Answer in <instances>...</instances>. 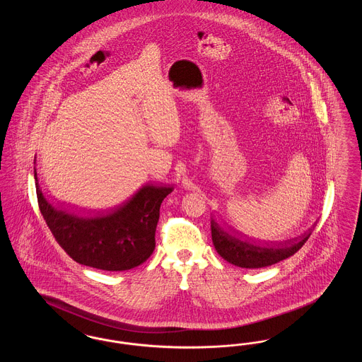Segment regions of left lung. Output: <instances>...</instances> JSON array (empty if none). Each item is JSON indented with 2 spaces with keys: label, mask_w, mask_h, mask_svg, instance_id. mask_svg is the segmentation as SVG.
I'll use <instances>...</instances> for the list:
<instances>
[{
  "label": "left lung",
  "mask_w": 362,
  "mask_h": 362,
  "mask_svg": "<svg viewBox=\"0 0 362 362\" xmlns=\"http://www.w3.org/2000/svg\"><path fill=\"white\" fill-rule=\"evenodd\" d=\"M211 240L216 251L226 262L243 269H259L276 264L284 259L294 255L308 240L312 225L303 235L284 241H259L251 239L239 232L226 230L224 226L211 217Z\"/></svg>",
  "instance_id": "8db88e82"
}]
</instances>
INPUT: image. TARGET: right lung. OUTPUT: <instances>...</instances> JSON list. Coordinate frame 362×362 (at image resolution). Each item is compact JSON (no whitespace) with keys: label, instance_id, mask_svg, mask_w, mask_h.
I'll use <instances>...</instances> for the list:
<instances>
[{"label":"right lung","instance_id":"right-lung-1","mask_svg":"<svg viewBox=\"0 0 362 362\" xmlns=\"http://www.w3.org/2000/svg\"><path fill=\"white\" fill-rule=\"evenodd\" d=\"M37 204L46 224L77 263L105 272H124L144 263L155 250L160 206L173 186L146 183L126 201L105 210L54 205L36 171Z\"/></svg>","mask_w":362,"mask_h":362}]
</instances>
